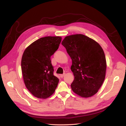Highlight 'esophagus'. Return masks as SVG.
<instances>
[{
	"label": "esophagus",
	"mask_w": 126,
	"mask_h": 126,
	"mask_svg": "<svg viewBox=\"0 0 126 126\" xmlns=\"http://www.w3.org/2000/svg\"><path fill=\"white\" fill-rule=\"evenodd\" d=\"M65 73H64V74H62V75H61L60 76H61V78H63V77L65 76Z\"/></svg>",
	"instance_id": "obj_1"
}]
</instances>
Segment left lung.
<instances>
[{
  "instance_id": "8db88e82",
  "label": "left lung",
  "mask_w": 126,
  "mask_h": 126,
  "mask_svg": "<svg viewBox=\"0 0 126 126\" xmlns=\"http://www.w3.org/2000/svg\"><path fill=\"white\" fill-rule=\"evenodd\" d=\"M62 44L72 60L71 70L75 77L72 90L84 98L94 95L106 76V60L101 45L82 34L65 37Z\"/></svg>"
}]
</instances>
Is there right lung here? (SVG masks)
I'll list each match as a JSON object with an SVG mask.
<instances>
[{
    "mask_svg": "<svg viewBox=\"0 0 126 126\" xmlns=\"http://www.w3.org/2000/svg\"><path fill=\"white\" fill-rule=\"evenodd\" d=\"M60 36L42 37L26 48L21 61L24 84L34 97L45 99L52 95L59 79L53 75L51 56L58 49Z\"/></svg>",
    "mask_w": 126,
    "mask_h": 126,
    "instance_id": "right-lung-1",
    "label": "right lung"
}]
</instances>
